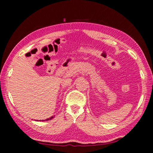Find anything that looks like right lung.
Listing matches in <instances>:
<instances>
[{
	"label": "right lung",
	"mask_w": 153,
	"mask_h": 153,
	"mask_svg": "<svg viewBox=\"0 0 153 153\" xmlns=\"http://www.w3.org/2000/svg\"><path fill=\"white\" fill-rule=\"evenodd\" d=\"M54 117H55V115L54 116H52V117H51L50 118H48V119H46V120H42V121H48V120H52V119H53L54 118Z\"/></svg>",
	"instance_id": "right-lung-1"
}]
</instances>
